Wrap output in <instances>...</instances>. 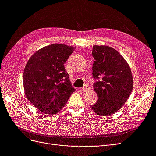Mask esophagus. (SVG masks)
I'll return each instance as SVG.
<instances>
[{
    "instance_id": "34e87169",
    "label": "esophagus",
    "mask_w": 156,
    "mask_h": 156,
    "mask_svg": "<svg viewBox=\"0 0 156 156\" xmlns=\"http://www.w3.org/2000/svg\"><path fill=\"white\" fill-rule=\"evenodd\" d=\"M90 89V87L88 84H86V85L84 87H83L82 88H79V90H83V91H88Z\"/></svg>"
}]
</instances>
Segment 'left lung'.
<instances>
[{
  "label": "left lung",
  "mask_w": 156,
  "mask_h": 156,
  "mask_svg": "<svg viewBox=\"0 0 156 156\" xmlns=\"http://www.w3.org/2000/svg\"><path fill=\"white\" fill-rule=\"evenodd\" d=\"M92 66L94 79L100 81L94 84L98 101L90 106L97 115L105 116L114 114L124 105L133 87L129 64L119 52L106 45H94Z\"/></svg>",
  "instance_id": "1"
}]
</instances>
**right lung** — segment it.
Here are the masks:
<instances>
[{"label":"right lung","instance_id":"add662e5","mask_svg":"<svg viewBox=\"0 0 156 156\" xmlns=\"http://www.w3.org/2000/svg\"><path fill=\"white\" fill-rule=\"evenodd\" d=\"M75 47L53 44L37 51L26 64L23 87L27 98L39 111L53 115L65 106L75 89L64 63Z\"/></svg>","mask_w":156,"mask_h":156}]
</instances>
